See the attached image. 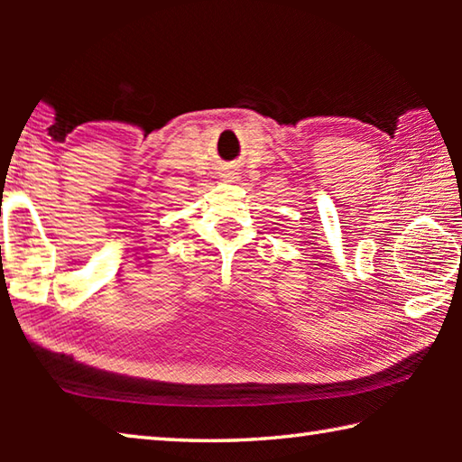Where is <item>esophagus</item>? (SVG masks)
<instances>
[{
	"label": "esophagus",
	"instance_id": "obj_1",
	"mask_svg": "<svg viewBox=\"0 0 462 462\" xmlns=\"http://www.w3.org/2000/svg\"><path fill=\"white\" fill-rule=\"evenodd\" d=\"M224 179H226V181H234V179H236V173H228Z\"/></svg>",
	"mask_w": 462,
	"mask_h": 462
}]
</instances>
